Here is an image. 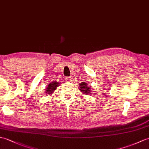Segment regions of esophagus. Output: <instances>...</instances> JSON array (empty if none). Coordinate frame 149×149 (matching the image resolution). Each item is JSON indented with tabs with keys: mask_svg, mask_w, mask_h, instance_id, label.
Wrapping results in <instances>:
<instances>
[{
	"mask_svg": "<svg viewBox=\"0 0 149 149\" xmlns=\"http://www.w3.org/2000/svg\"><path fill=\"white\" fill-rule=\"evenodd\" d=\"M65 80L67 82H70L71 81V77H67L65 78Z\"/></svg>",
	"mask_w": 149,
	"mask_h": 149,
	"instance_id": "obj_1",
	"label": "esophagus"
}]
</instances>
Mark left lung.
Instances as JSON below:
<instances>
[{
	"label": "left lung",
	"mask_w": 149,
	"mask_h": 149,
	"mask_svg": "<svg viewBox=\"0 0 149 149\" xmlns=\"http://www.w3.org/2000/svg\"><path fill=\"white\" fill-rule=\"evenodd\" d=\"M79 85H80V87L79 88H81V89H80L81 91L85 93L86 95H88L89 93H90V88H89V87H88L87 83H85L84 82L80 83Z\"/></svg>",
	"instance_id": "8db88e82"
}]
</instances>
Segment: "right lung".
<instances>
[{
    "label": "right lung",
    "instance_id": "add662e5",
    "mask_svg": "<svg viewBox=\"0 0 149 149\" xmlns=\"http://www.w3.org/2000/svg\"><path fill=\"white\" fill-rule=\"evenodd\" d=\"M59 83L58 82H53L50 83V84L48 85V87L46 88V93H47V95H50L54 92L55 89H56V88L58 86Z\"/></svg>",
    "mask_w": 149,
    "mask_h": 149
}]
</instances>
